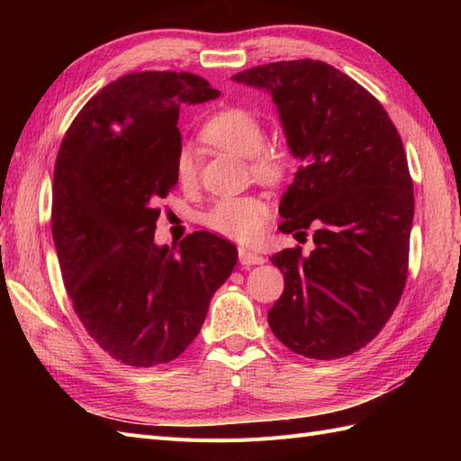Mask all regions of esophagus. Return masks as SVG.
<instances>
[{"mask_svg":"<svg viewBox=\"0 0 461 461\" xmlns=\"http://www.w3.org/2000/svg\"><path fill=\"white\" fill-rule=\"evenodd\" d=\"M239 261L248 267V265H263L265 258L259 256V254H254V252H248L246 248H240L239 249Z\"/></svg>","mask_w":461,"mask_h":461,"instance_id":"obj_1","label":"esophagus"}]
</instances>
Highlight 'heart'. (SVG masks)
<instances>
[{
    "label": "heart",
    "mask_w": 461,
    "mask_h": 461,
    "mask_svg": "<svg viewBox=\"0 0 461 461\" xmlns=\"http://www.w3.org/2000/svg\"><path fill=\"white\" fill-rule=\"evenodd\" d=\"M202 138L222 151L246 158L249 171L263 185H281L288 176V159L281 151L263 148L265 129L259 117L244 107H227L209 117L202 127ZM175 176L183 188L198 185L200 161L192 146L178 148ZM269 207L256 196L222 198L207 209L203 225L227 239L252 244L267 229Z\"/></svg>",
    "instance_id": "1"
}]
</instances>
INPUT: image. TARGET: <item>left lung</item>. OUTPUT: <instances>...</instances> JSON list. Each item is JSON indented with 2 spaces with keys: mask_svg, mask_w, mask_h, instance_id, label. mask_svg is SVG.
I'll return each mask as SVG.
<instances>
[{
  "mask_svg": "<svg viewBox=\"0 0 461 461\" xmlns=\"http://www.w3.org/2000/svg\"><path fill=\"white\" fill-rule=\"evenodd\" d=\"M232 80L271 92L302 161L278 229L313 230L310 256L296 246L271 258L285 292L269 327L300 356H350L381 332L406 286L413 183L402 138L381 102L325 61L267 63Z\"/></svg>",
  "mask_w": 461,
  "mask_h": 461,
  "instance_id": "left-lung-1",
  "label": "left lung"
}]
</instances>
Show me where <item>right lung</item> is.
Listing matches in <instances>:
<instances>
[{
	"instance_id": "1",
	"label": "right lung",
	"mask_w": 461,
	"mask_h": 461,
	"mask_svg": "<svg viewBox=\"0 0 461 461\" xmlns=\"http://www.w3.org/2000/svg\"><path fill=\"white\" fill-rule=\"evenodd\" d=\"M219 90L192 73L124 75L78 111L55 159L51 232L80 323L131 367L169 364L198 337L239 252L207 230L153 244L175 186L183 104Z\"/></svg>"
}]
</instances>
